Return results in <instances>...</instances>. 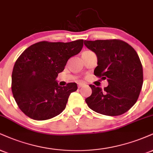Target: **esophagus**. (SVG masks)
Masks as SVG:
<instances>
[{"label":"esophagus","mask_w":153,"mask_h":153,"mask_svg":"<svg viewBox=\"0 0 153 153\" xmlns=\"http://www.w3.org/2000/svg\"><path fill=\"white\" fill-rule=\"evenodd\" d=\"M85 83H81V82H79V83H78V88L83 87V86H85Z\"/></svg>","instance_id":"obj_1"}]
</instances>
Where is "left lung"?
I'll list each match as a JSON object with an SVG mask.
<instances>
[{"label": "left lung", "instance_id": "8db88e82", "mask_svg": "<svg viewBox=\"0 0 153 153\" xmlns=\"http://www.w3.org/2000/svg\"><path fill=\"white\" fill-rule=\"evenodd\" d=\"M84 44L97 56L95 75L108 82L104 90L90 85L92 94L85 99L86 103L102 115L126 113L137 102L143 83V66L137 52L120 40H85Z\"/></svg>", "mask_w": 153, "mask_h": 153}]
</instances>
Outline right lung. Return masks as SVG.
<instances>
[{"label": "right lung", "instance_id": "1", "mask_svg": "<svg viewBox=\"0 0 153 153\" xmlns=\"http://www.w3.org/2000/svg\"><path fill=\"white\" fill-rule=\"evenodd\" d=\"M83 40L69 43L38 42L22 53L12 73L11 89L21 111L36 120L57 116L65 108L75 82L58 85L56 78L68 60L80 52Z\"/></svg>", "mask_w": 153, "mask_h": 153}]
</instances>
